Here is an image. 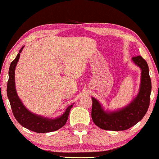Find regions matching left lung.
Returning <instances> with one entry per match:
<instances>
[{
  "label": "left lung",
  "mask_w": 159,
  "mask_h": 159,
  "mask_svg": "<svg viewBox=\"0 0 159 159\" xmlns=\"http://www.w3.org/2000/svg\"><path fill=\"white\" fill-rule=\"evenodd\" d=\"M132 60L141 69V79L138 94L128 105L117 111H105L99 101L91 97V117L95 125L101 129L112 131L125 130L140 122L147 112L151 92L148 66L140 55L132 57Z\"/></svg>",
  "instance_id": "1"
}]
</instances>
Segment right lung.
Wrapping results in <instances>:
<instances>
[{
	"instance_id": "1",
	"label": "right lung",
	"mask_w": 159,
	"mask_h": 159,
	"mask_svg": "<svg viewBox=\"0 0 159 159\" xmlns=\"http://www.w3.org/2000/svg\"><path fill=\"white\" fill-rule=\"evenodd\" d=\"M23 48L24 47H22L17 56L11 62L8 70L7 96L10 102L13 116L20 125L25 128L36 133H50V132L57 130L66 125L73 104L69 106L60 117L55 119H49L37 115L31 112L26 108L18 97L15 87V68L19 60L20 53L21 52Z\"/></svg>"
}]
</instances>
